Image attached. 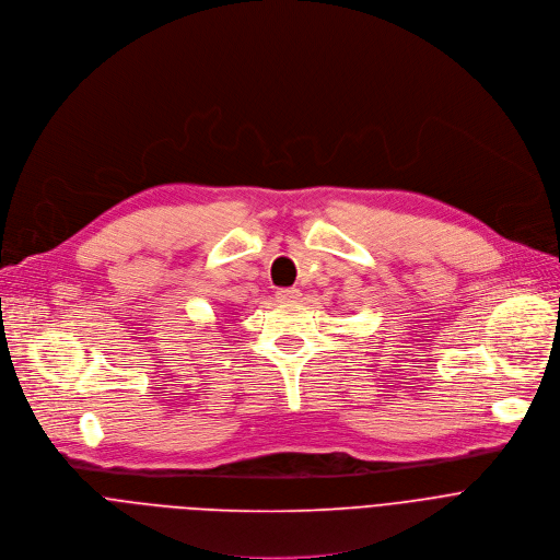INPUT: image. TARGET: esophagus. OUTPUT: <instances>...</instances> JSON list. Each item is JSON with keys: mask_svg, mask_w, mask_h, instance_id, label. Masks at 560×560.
Listing matches in <instances>:
<instances>
[{"mask_svg": "<svg viewBox=\"0 0 560 560\" xmlns=\"http://www.w3.org/2000/svg\"><path fill=\"white\" fill-rule=\"evenodd\" d=\"M300 298V291L295 289V287H291V289H278L276 291V300L278 302H293V300H298Z\"/></svg>", "mask_w": 560, "mask_h": 560, "instance_id": "34e87169", "label": "esophagus"}]
</instances>
